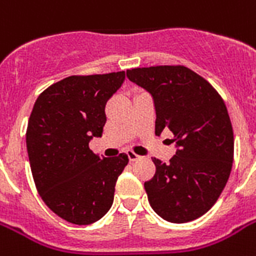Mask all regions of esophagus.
<instances>
[{"mask_svg":"<svg viewBox=\"0 0 256 256\" xmlns=\"http://www.w3.org/2000/svg\"><path fill=\"white\" fill-rule=\"evenodd\" d=\"M128 160H130V162H136V160H138L140 158L138 154H136V152H132V150H128Z\"/></svg>","mask_w":256,"mask_h":256,"instance_id":"34e87169","label":"esophagus"}]
</instances>
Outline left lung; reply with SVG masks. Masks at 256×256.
Returning a JSON list of instances; mask_svg holds the SVG:
<instances>
[{
  "label": "left lung",
  "instance_id": "obj_1",
  "mask_svg": "<svg viewBox=\"0 0 256 256\" xmlns=\"http://www.w3.org/2000/svg\"><path fill=\"white\" fill-rule=\"evenodd\" d=\"M154 100L156 134L168 128L176 152L170 164L154 158L156 175L144 182L150 206L171 223H186L214 206L234 160V132L227 108L208 82L184 66L126 72Z\"/></svg>",
  "mask_w": 256,
  "mask_h": 256
}]
</instances>
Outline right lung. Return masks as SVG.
I'll return each instance as SVG.
<instances>
[{
  "instance_id": "obj_1",
  "label": "right lung",
  "mask_w": 256,
  "mask_h": 256,
  "mask_svg": "<svg viewBox=\"0 0 256 256\" xmlns=\"http://www.w3.org/2000/svg\"><path fill=\"white\" fill-rule=\"evenodd\" d=\"M124 72L72 76L49 86L34 104L26 148L42 200L74 224L100 220L112 204L128 156L100 158L88 148L106 124L104 106L122 86Z\"/></svg>"
}]
</instances>
